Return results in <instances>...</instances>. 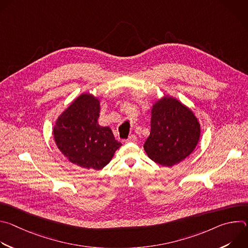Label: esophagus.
I'll return each mask as SVG.
<instances>
[{
	"label": "esophagus",
	"mask_w": 248,
	"mask_h": 248,
	"mask_svg": "<svg viewBox=\"0 0 248 248\" xmlns=\"http://www.w3.org/2000/svg\"><path fill=\"white\" fill-rule=\"evenodd\" d=\"M136 140H137L136 136H135L134 134H131V135H129V136H128V138H127V139H125L124 141H125V142L127 143V142H135Z\"/></svg>",
	"instance_id": "34e87169"
}]
</instances>
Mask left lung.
Masks as SVG:
<instances>
[{"label":"left lung","mask_w":248,"mask_h":248,"mask_svg":"<svg viewBox=\"0 0 248 248\" xmlns=\"http://www.w3.org/2000/svg\"><path fill=\"white\" fill-rule=\"evenodd\" d=\"M200 137V124L193 113L181 102L164 97L153 106L151 131L144 143L148 157L171 167L192 153Z\"/></svg>","instance_id":"1"}]
</instances>
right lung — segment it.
Listing matches in <instances>:
<instances>
[{"label":"right lung","instance_id":"add662e5","mask_svg":"<svg viewBox=\"0 0 248 248\" xmlns=\"http://www.w3.org/2000/svg\"><path fill=\"white\" fill-rule=\"evenodd\" d=\"M99 113V100L82 94L58 118L54 127L60 151L72 163L96 170L108 165L122 146L110 127L98 124Z\"/></svg>","mask_w":248,"mask_h":248}]
</instances>
